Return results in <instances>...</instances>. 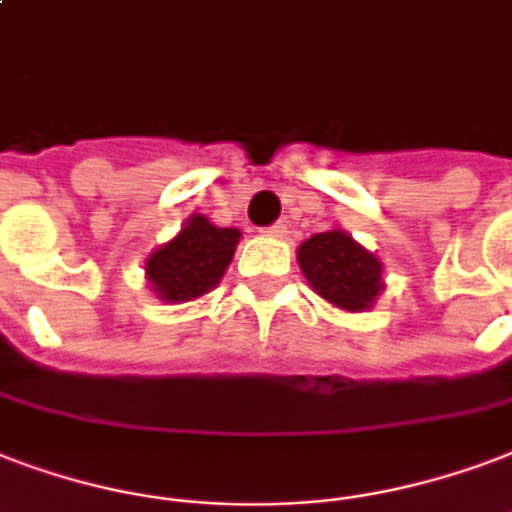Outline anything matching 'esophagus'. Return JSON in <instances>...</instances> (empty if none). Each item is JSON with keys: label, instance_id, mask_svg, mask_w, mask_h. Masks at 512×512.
Segmentation results:
<instances>
[{"label": "esophagus", "instance_id": "34e87169", "mask_svg": "<svg viewBox=\"0 0 512 512\" xmlns=\"http://www.w3.org/2000/svg\"><path fill=\"white\" fill-rule=\"evenodd\" d=\"M263 233L265 236H273V239H282L284 233H287V225H284V222H273L271 228H265Z\"/></svg>", "mask_w": 512, "mask_h": 512}]
</instances>
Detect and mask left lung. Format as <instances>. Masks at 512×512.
I'll return each instance as SVG.
<instances>
[{
	"mask_svg": "<svg viewBox=\"0 0 512 512\" xmlns=\"http://www.w3.org/2000/svg\"><path fill=\"white\" fill-rule=\"evenodd\" d=\"M298 265L319 298L351 314L373 308L386 290L384 263L341 228L314 233L303 241Z\"/></svg>",
	"mask_w": 512,
	"mask_h": 512,
	"instance_id": "left-lung-1",
	"label": "left lung"
}]
</instances>
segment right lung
Returning a JSON list of instances; mask_svg holds the SVG:
<instances>
[{"instance_id":"1","label":"right lung","mask_w":512,"mask_h":512,"mask_svg":"<svg viewBox=\"0 0 512 512\" xmlns=\"http://www.w3.org/2000/svg\"><path fill=\"white\" fill-rule=\"evenodd\" d=\"M239 241V228H217L204 214H190L177 236L147 257L144 279L150 292L163 303H190L212 292L228 271Z\"/></svg>"}]
</instances>
